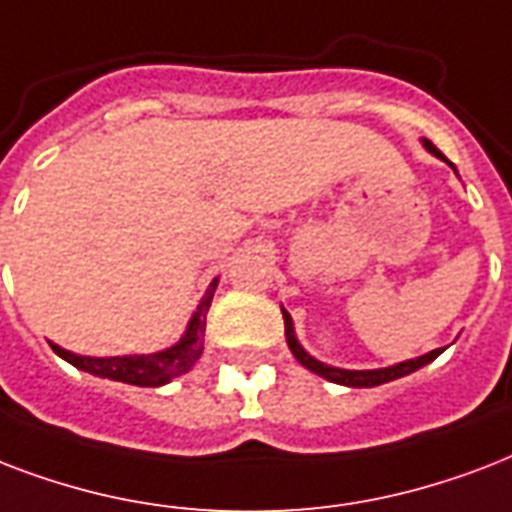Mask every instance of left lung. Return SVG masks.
<instances>
[{
	"instance_id": "1",
	"label": "left lung",
	"mask_w": 512,
	"mask_h": 512,
	"mask_svg": "<svg viewBox=\"0 0 512 512\" xmlns=\"http://www.w3.org/2000/svg\"><path fill=\"white\" fill-rule=\"evenodd\" d=\"M425 149L435 157H441L446 160L438 149L433 146V141H422ZM454 168V165H451ZM283 320H285V342H288V350L293 352V358L299 360L301 366L310 368L312 374L323 376L328 382H336V384H344V387H376V384H384V382H392V379H400V376L411 374V371H417V368L427 366V363H433L443 350H433L427 352V355H419V358H411V360H403V363H395V366H387V368H371V371H347V368H336V366H326V363H320L310 355V352L304 350L293 334V320L291 315L283 310Z\"/></svg>"
}]
</instances>
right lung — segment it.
Returning a JSON list of instances; mask_svg holds the SVG:
<instances>
[{"label":"right lung","instance_id":"right-lung-1","mask_svg":"<svg viewBox=\"0 0 512 512\" xmlns=\"http://www.w3.org/2000/svg\"><path fill=\"white\" fill-rule=\"evenodd\" d=\"M216 285H219V277L208 285V291H205L192 320H189V326H186V334L168 350L152 352V355H122V358H87V355H74V352L63 350L53 342H50V347H53L58 358H63L79 371H87V374L114 379V382L136 384V387H160V384H168L170 379L186 374L200 360L205 315H208V307H211Z\"/></svg>","mask_w":512,"mask_h":512}]
</instances>
